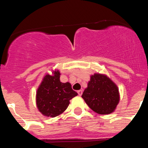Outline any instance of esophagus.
I'll return each instance as SVG.
<instances>
[{"mask_svg": "<svg viewBox=\"0 0 148 148\" xmlns=\"http://www.w3.org/2000/svg\"><path fill=\"white\" fill-rule=\"evenodd\" d=\"M77 92H78V94H79V96H81V95H82V93H83V90H79L77 91Z\"/></svg>", "mask_w": 148, "mask_h": 148, "instance_id": "34e87169", "label": "esophagus"}]
</instances>
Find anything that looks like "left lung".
Here are the masks:
<instances>
[{
    "label": "left lung",
    "mask_w": 148,
    "mask_h": 148,
    "mask_svg": "<svg viewBox=\"0 0 148 148\" xmlns=\"http://www.w3.org/2000/svg\"><path fill=\"white\" fill-rule=\"evenodd\" d=\"M81 97L93 111L101 115L113 113L120 101L116 84L106 75L99 73L90 76Z\"/></svg>",
    "instance_id": "1"
}]
</instances>
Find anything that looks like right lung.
<instances>
[{"instance_id":"1","label":"right lung","mask_w":148,"mask_h":148,"mask_svg":"<svg viewBox=\"0 0 148 148\" xmlns=\"http://www.w3.org/2000/svg\"><path fill=\"white\" fill-rule=\"evenodd\" d=\"M59 70L53 71L52 75L47 74L37 90V107L46 117L62 114L68 107L69 100L78 95L69 82H61Z\"/></svg>"}]
</instances>
